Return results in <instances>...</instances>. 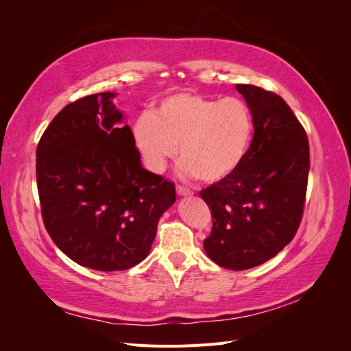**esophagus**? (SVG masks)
I'll list each match as a JSON object with an SVG mask.
<instances>
[{"mask_svg":"<svg viewBox=\"0 0 351 351\" xmlns=\"http://www.w3.org/2000/svg\"><path fill=\"white\" fill-rule=\"evenodd\" d=\"M177 195L178 196H192L193 192H192V190L183 187V186H177Z\"/></svg>","mask_w":351,"mask_h":351,"instance_id":"esophagus-1","label":"esophagus"}]
</instances>
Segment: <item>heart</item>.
Masks as SVG:
<instances>
[{
  "label": "heart",
  "instance_id": "obj_1",
  "mask_svg": "<svg viewBox=\"0 0 351 351\" xmlns=\"http://www.w3.org/2000/svg\"><path fill=\"white\" fill-rule=\"evenodd\" d=\"M253 130V115L244 101L180 92L165 98L152 115L136 120L133 141L152 173H162L180 146L184 177L221 183L244 162Z\"/></svg>",
  "mask_w": 351,
  "mask_h": 351
}]
</instances>
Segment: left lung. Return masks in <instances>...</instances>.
I'll list each match as a JSON object with an SVG mask.
<instances>
[{
  "label": "left lung",
  "instance_id": "1",
  "mask_svg": "<svg viewBox=\"0 0 351 351\" xmlns=\"http://www.w3.org/2000/svg\"><path fill=\"white\" fill-rule=\"evenodd\" d=\"M253 115L254 133L237 171L199 193L212 212L204 241L210 261L232 271L269 261L289 244L303 215L309 142L287 102L253 84H236Z\"/></svg>",
  "mask_w": 351,
  "mask_h": 351
}]
</instances>
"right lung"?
<instances>
[{
    "label": "right lung",
    "instance_id": "right-lung-1",
    "mask_svg": "<svg viewBox=\"0 0 351 351\" xmlns=\"http://www.w3.org/2000/svg\"><path fill=\"white\" fill-rule=\"evenodd\" d=\"M114 92L62 108L36 149L44 224L56 246L95 271H124L151 252L176 187L142 167Z\"/></svg>",
    "mask_w": 351,
    "mask_h": 351
}]
</instances>
